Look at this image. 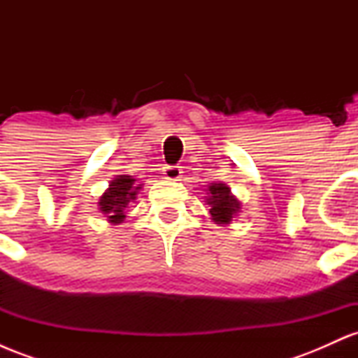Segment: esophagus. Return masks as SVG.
<instances>
[{
    "label": "esophagus",
    "mask_w": 358,
    "mask_h": 358,
    "mask_svg": "<svg viewBox=\"0 0 358 358\" xmlns=\"http://www.w3.org/2000/svg\"><path fill=\"white\" fill-rule=\"evenodd\" d=\"M163 173L168 180H178L182 176V166L178 165H168L163 168Z\"/></svg>",
    "instance_id": "esophagus-1"
}]
</instances>
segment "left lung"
Wrapping results in <instances>:
<instances>
[{"mask_svg": "<svg viewBox=\"0 0 358 358\" xmlns=\"http://www.w3.org/2000/svg\"><path fill=\"white\" fill-rule=\"evenodd\" d=\"M210 196H208V205H210V213L217 224H229L232 220L234 213L239 212L241 203L231 195V188L225 187L224 183L210 185Z\"/></svg>", "mask_w": 358, "mask_h": 358, "instance_id": "obj_1", "label": "left lung"}]
</instances>
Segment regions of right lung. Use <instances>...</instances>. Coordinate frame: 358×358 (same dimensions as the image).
<instances>
[{
	"label": "right lung",
	"instance_id": "right-lung-1",
	"mask_svg": "<svg viewBox=\"0 0 358 358\" xmlns=\"http://www.w3.org/2000/svg\"><path fill=\"white\" fill-rule=\"evenodd\" d=\"M141 187H134V180L127 175H119L109 185L108 192L101 196V210L108 213V219L113 224H119L124 219V208L131 200L136 199V192Z\"/></svg>",
	"mask_w": 358,
	"mask_h": 358
}]
</instances>
